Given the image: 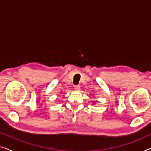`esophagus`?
Returning <instances> with one entry per match:
<instances>
[{
  "mask_svg": "<svg viewBox=\"0 0 151 151\" xmlns=\"http://www.w3.org/2000/svg\"><path fill=\"white\" fill-rule=\"evenodd\" d=\"M74 89L76 90V91H79L80 89V86L79 85L74 86Z\"/></svg>",
  "mask_w": 151,
  "mask_h": 151,
  "instance_id": "obj_1",
  "label": "esophagus"
}]
</instances>
